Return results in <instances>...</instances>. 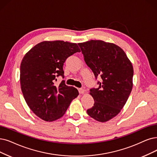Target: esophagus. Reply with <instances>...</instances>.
<instances>
[{
  "mask_svg": "<svg viewBox=\"0 0 157 157\" xmlns=\"http://www.w3.org/2000/svg\"><path fill=\"white\" fill-rule=\"evenodd\" d=\"M78 92L80 94H83V93H84L85 90L82 88H80V89H78Z\"/></svg>",
  "mask_w": 157,
  "mask_h": 157,
  "instance_id": "esophagus-1",
  "label": "esophagus"
}]
</instances>
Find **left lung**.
Instances as JSON below:
<instances>
[{
  "label": "left lung",
  "instance_id": "1",
  "mask_svg": "<svg viewBox=\"0 0 157 157\" xmlns=\"http://www.w3.org/2000/svg\"><path fill=\"white\" fill-rule=\"evenodd\" d=\"M78 44L96 78H102L97 88L90 90L95 103L87 113L98 122H107L121 112L132 90V64L124 50L113 43L91 40Z\"/></svg>",
  "mask_w": 157,
  "mask_h": 157
}]
</instances>
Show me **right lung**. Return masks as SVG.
<instances>
[{
    "instance_id": "1",
    "label": "right lung",
    "mask_w": 157,
    "mask_h": 157,
    "mask_svg": "<svg viewBox=\"0 0 157 157\" xmlns=\"http://www.w3.org/2000/svg\"><path fill=\"white\" fill-rule=\"evenodd\" d=\"M76 43L63 40L43 41L26 53L21 64L20 82L26 102L43 121L53 122L64 115L71 102L78 95L74 87L62 80L54 85L56 77L64 76L66 59L80 52Z\"/></svg>"
}]
</instances>
